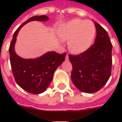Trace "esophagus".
I'll return each mask as SVG.
<instances>
[{
  "label": "esophagus",
  "mask_w": 122,
  "mask_h": 122,
  "mask_svg": "<svg viewBox=\"0 0 122 122\" xmlns=\"http://www.w3.org/2000/svg\"><path fill=\"white\" fill-rule=\"evenodd\" d=\"M65 59H66V60H69V56H68V54H66V57H65Z\"/></svg>",
  "instance_id": "1"
}]
</instances>
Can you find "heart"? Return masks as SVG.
<instances>
[{"mask_svg":"<svg viewBox=\"0 0 122 122\" xmlns=\"http://www.w3.org/2000/svg\"><path fill=\"white\" fill-rule=\"evenodd\" d=\"M59 38L67 41L69 50L73 53L87 50L93 42L96 29L93 22L74 19L61 25L57 29Z\"/></svg>","mask_w":122,"mask_h":122,"instance_id":"obj_1","label":"heart"}]
</instances>
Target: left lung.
Here are the masks:
<instances>
[{"instance_id": "1", "label": "left lung", "mask_w": 122, "mask_h": 122, "mask_svg": "<svg viewBox=\"0 0 122 122\" xmlns=\"http://www.w3.org/2000/svg\"><path fill=\"white\" fill-rule=\"evenodd\" d=\"M97 35L95 42L87 50L69 55L72 65L71 80L80 92H98L107 82L111 74L112 45L107 32L95 21Z\"/></svg>"}]
</instances>
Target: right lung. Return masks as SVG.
I'll return each instance as SVG.
<instances>
[{"instance_id":"right-lung-1","label":"right lung","mask_w":122,"mask_h":122,"mask_svg":"<svg viewBox=\"0 0 122 122\" xmlns=\"http://www.w3.org/2000/svg\"><path fill=\"white\" fill-rule=\"evenodd\" d=\"M47 21L46 15H36L29 18L20 25L14 34L9 48L10 60L15 82L22 89L32 94H39L45 92L53 79L56 69L65 59L66 53L62 54L50 51L40 57L25 59L15 53L14 45L20 29L31 21Z\"/></svg>"}]
</instances>
